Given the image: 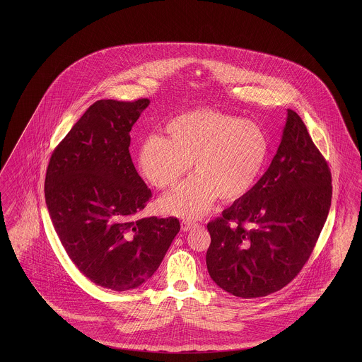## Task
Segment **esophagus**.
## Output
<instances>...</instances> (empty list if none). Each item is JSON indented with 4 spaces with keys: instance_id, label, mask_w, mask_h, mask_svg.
<instances>
[{
    "instance_id": "34e87169",
    "label": "esophagus",
    "mask_w": 362,
    "mask_h": 362,
    "mask_svg": "<svg viewBox=\"0 0 362 362\" xmlns=\"http://www.w3.org/2000/svg\"><path fill=\"white\" fill-rule=\"evenodd\" d=\"M180 226H182V230H185V232L194 230V228H197V223H194V221H188V220H183V221L180 223Z\"/></svg>"
}]
</instances>
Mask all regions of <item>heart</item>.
Here are the masks:
<instances>
[{
	"label": "heart",
	"instance_id": "obj_1",
	"mask_svg": "<svg viewBox=\"0 0 362 362\" xmlns=\"http://www.w3.org/2000/svg\"><path fill=\"white\" fill-rule=\"evenodd\" d=\"M167 138L150 135L138 151V167L165 189L194 168L197 175L162 197L165 214L197 219L220 197L236 202L257 185L269 156V138L256 122L214 109L180 114L165 124Z\"/></svg>",
	"mask_w": 362,
	"mask_h": 362
}]
</instances>
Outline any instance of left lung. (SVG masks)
Returning a JSON list of instances; mask_svg holds the SVG:
<instances>
[{"instance_id":"left-lung-1","label":"left lung","mask_w":362,"mask_h":362,"mask_svg":"<svg viewBox=\"0 0 362 362\" xmlns=\"http://www.w3.org/2000/svg\"><path fill=\"white\" fill-rule=\"evenodd\" d=\"M332 200L328 163L293 110L268 170L252 191L207 224L211 279L241 298L268 296L307 263Z\"/></svg>"}]
</instances>
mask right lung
Segmentation results:
<instances>
[{"label": "right lung", "instance_id": "1", "mask_svg": "<svg viewBox=\"0 0 362 362\" xmlns=\"http://www.w3.org/2000/svg\"><path fill=\"white\" fill-rule=\"evenodd\" d=\"M148 99L91 105L52 153L45 199L55 232L81 274L111 291L146 283L180 223L142 218L151 199L132 165L130 132Z\"/></svg>", "mask_w": 362, "mask_h": 362}]
</instances>
